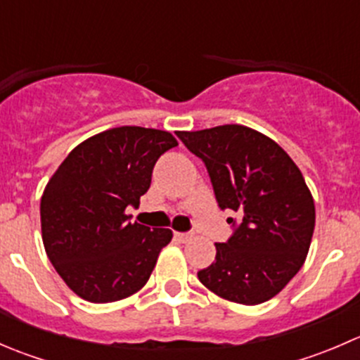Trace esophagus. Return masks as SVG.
Masks as SVG:
<instances>
[{"mask_svg":"<svg viewBox=\"0 0 360 360\" xmlns=\"http://www.w3.org/2000/svg\"><path fill=\"white\" fill-rule=\"evenodd\" d=\"M176 238L179 242H183V244H184V242H190L191 238H193V231H188V233H179V231H177Z\"/></svg>","mask_w":360,"mask_h":360,"instance_id":"esophagus-1","label":"esophagus"}]
</instances>
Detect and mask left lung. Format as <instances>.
Returning a JSON list of instances; mask_svg holds the SVG:
<instances>
[{
	"mask_svg": "<svg viewBox=\"0 0 360 360\" xmlns=\"http://www.w3.org/2000/svg\"><path fill=\"white\" fill-rule=\"evenodd\" d=\"M202 158L221 209L242 216L216 259L198 271L209 291L240 304H259L288 285L303 266L315 228L310 190L275 141L244 125L177 132Z\"/></svg>",
	"mask_w": 360,
	"mask_h": 360,
	"instance_id": "8db88e82",
	"label": "left lung"
}]
</instances>
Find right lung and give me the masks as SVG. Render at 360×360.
Masks as SVG:
<instances>
[{
    "label": "right lung",
    "mask_w": 360,
    "mask_h": 360,
    "mask_svg": "<svg viewBox=\"0 0 360 360\" xmlns=\"http://www.w3.org/2000/svg\"><path fill=\"white\" fill-rule=\"evenodd\" d=\"M170 132L116 127L83 141L59 165L41 197L46 256L68 288L90 303L132 296L150 278L169 228L130 223L125 209L150 190Z\"/></svg>",
    "instance_id": "add662e5"
}]
</instances>
